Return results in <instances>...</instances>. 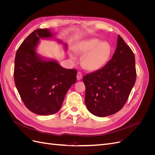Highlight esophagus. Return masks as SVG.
Masks as SVG:
<instances>
[{
  "label": "esophagus",
  "instance_id": "obj_1",
  "mask_svg": "<svg viewBox=\"0 0 155 155\" xmlns=\"http://www.w3.org/2000/svg\"><path fill=\"white\" fill-rule=\"evenodd\" d=\"M81 79H82V74L80 72H79L77 74V79L78 81H79V80H81Z\"/></svg>",
  "mask_w": 155,
  "mask_h": 155
}]
</instances>
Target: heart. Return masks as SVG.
I'll return each mask as SVG.
<instances>
[{
  "label": "heart",
  "mask_w": 155,
  "mask_h": 155,
  "mask_svg": "<svg viewBox=\"0 0 155 155\" xmlns=\"http://www.w3.org/2000/svg\"><path fill=\"white\" fill-rule=\"evenodd\" d=\"M75 52L84 54L81 63L88 71H96L102 68L109 59L112 47L109 43L96 38L79 42L74 48Z\"/></svg>",
  "instance_id": "1"
}]
</instances>
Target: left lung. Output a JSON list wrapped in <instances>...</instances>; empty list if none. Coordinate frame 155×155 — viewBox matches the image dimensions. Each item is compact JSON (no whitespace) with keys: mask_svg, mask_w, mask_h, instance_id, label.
<instances>
[{"mask_svg":"<svg viewBox=\"0 0 155 155\" xmlns=\"http://www.w3.org/2000/svg\"><path fill=\"white\" fill-rule=\"evenodd\" d=\"M136 78L134 54L118 35L112 59L102 68L83 77L88 110L98 117L116 113L125 104Z\"/></svg>","mask_w":155,"mask_h":155,"instance_id":"left-lung-1","label":"left lung"}]
</instances>
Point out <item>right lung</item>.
I'll use <instances>...</instances> for the list:
<instances>
[{
	"instance_id": "add662e5",
	"label": "right lung",
	"mask_w": 155,
	"mask_h": 155,
	"mask_svg": "<svg viewBox=\"0 0 155 155\" xmlns=\"http://www.w3.org/2000/svg\"><path fill=\"white\" fill-rule=\"evenodd\" d=\"M50 29H37L28 36L18 48L14 67V80L22 101L31 112L39 115H51L62 106L65 95L76 81L77 71L62 67L54 59L37 52L41 39H55Z\"/></svg>"
}]
</instances>
